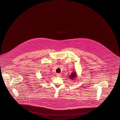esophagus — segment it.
<instances>
[{
  "label": "esophagus",
  "mask_w": 120,
  "mask_h": 120,
  "mask_svg": "<svg viewBox=\"0 0 120 120\" xmlns=\"http://www.w3.org/2000/svg\"><path fill=\"white\" fill-rule=\"evenodd\" d=\"M56 76H61V74H59V73H57Z\"/></svg>",
  "instance_id": "1"
}]
</instances>
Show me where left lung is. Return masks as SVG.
I'll list each match as a JSON object with an SVG mask.
<instances>
[{"label":"left lung","instance_id":"8db88e82","mask_svg":"<svg viewBox=\"0 0 120 120\" xmlns=\"http://www.w3.org/2000/svg\"><path fill=\"white\" fill-rule=\"evenodd\" d=\"M69 76H69V77H70V79H72V80H73V79H74V78H75L76 77V76H77L76 73L75 72H73V73H72V74H71V75H70Z\"/></svg>","mask_w":120,"mask_h":120}]
</instances>
